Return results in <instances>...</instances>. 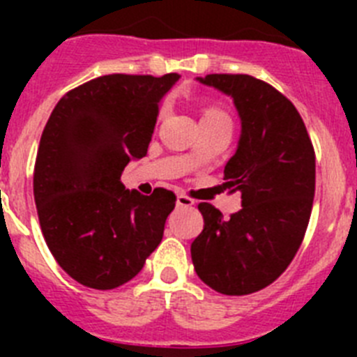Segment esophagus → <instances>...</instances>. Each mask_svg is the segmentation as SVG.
<instances>
[{"mask_svg":"<svg viewBox=\"0 0 357 357\" xmlns=\"http://www.w3.org/2000/svg\"><path fill=\"white\" fill-rule=\"evenodd\" d=\"M176 206H178V207H191V206H195V200H193V198L185 197V195L178 193V195H176Z\"/></svg>","mask_w":357,"mask_h":357,"instance_id":"1","label":"esophagus"}]
</instances>
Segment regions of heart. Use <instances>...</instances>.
<instances>
[{"instance_id":"obj_1","label":"heart","mask_w":357,"mask_h":357,"mask_svg":"<svg viewBox=\"0 0 357 357\" xmlns=\"http://www.w3.org/2000/svg\"><path fill=\"white\" fill-rule=\"evenodd\" d=\"M218 118H229V116H227L222 109H218V107H209V109L204 110V116H202V119H218Z\"/></svg>"}]
</instances>
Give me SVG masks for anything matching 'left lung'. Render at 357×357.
I'll list each match as a JSON object with an SVG mask.
<instances>
[{
  "label": "left lung",
  "instance_id": "8db88e82",
  "mask_svg": "<svg viewBox=\"0 0 357 357\" xmlns=\"http://www.w3.org/2000/svg\"><path fill=\"white\" fill-rule=\"evenodd\" d=\"M200 84L232 98L241 135L223 169L241 211L229 220L198 204L204 230L191 243L195 272L214 291L248 295L284 272L304 239L314 198V150L298 110L250 75H207Z\"/></svg>",
  "mask_w": 357,
  "mask_h": 357
}]
</instances>
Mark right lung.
Segmentation results:
<instances>
[{"mask_svg":"<svg viewBox=\"0 0 357 357\" xmlns=\"http://www.w3.org/2000/svg\"><path fill=\"white\" fill-rule=\"evenodd\" d=\"M178 78H94L62 96L44 127L33 172L40 229L56 263L87 288L134 279L162 239L175 195L128 191L121 173L146 155L160 100Z\"/></svg>","mask_w":357,"mask_h":357,"instance_id":"obj_1","label":"right lung"}]
</instances>
